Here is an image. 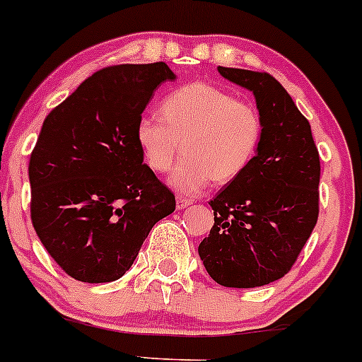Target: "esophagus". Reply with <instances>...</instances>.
<instances>
[{
	"instance_id": "obj_1",
	"label": "esophagus",
	"mask_w": 362,
	"mask_h": 362,
	"mask_svg": "<svg viewBox=\"0 0 362 362\" xmlns=\"http://www.w3.org/2000/svg\"><path fill=\"white\" fill-rule=\"evenodd\" d=\"M190 204H192V199H189V197H184V196L177 197V209H184Z\"/></svg>"
}]
</instances>
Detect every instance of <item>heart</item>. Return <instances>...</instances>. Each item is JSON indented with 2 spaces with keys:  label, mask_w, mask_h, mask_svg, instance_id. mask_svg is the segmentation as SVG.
Returning a JSON list of instances; mask_svg holds the SVG:
<instances>
[{
  "label": "heart",
  "mask_w": 362,
  "mask_h": 362,
  "mask_svg": "<svg viewBox=\"0 0 362 362\" xmlns=\"http://www.w3.org/2000/svg\"><path fill=\"white\" fill-rule=\"evenodd\" d=\"M264 122L252 103L208 82H192L166 94L160 115L139 118L136 139L153 172L172 173L182 192L196 194L213 180L226 184L249 168L261 148Z\"/></svg>",
  "instance_id": "1"
}]
</instances>
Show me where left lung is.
Instances as JSON below:
<instances>
[{"label": "left lung", "mask_w": 362, "mask_h": 362, "mask_svg": "<svg viewBox=\"0 0 362 362\" xmlns=\"http://www.w3.org/2000/svg\"><path fill=\"white\" fill-rule=\"evenodd\" d=\"M218 71L252 90L264 134L249 168L209 201L214 225L199 256L223 287H263L291 272L315 230L320 153L308 118L273 75L225 66Z\"/></svg>", "instance_id": "8db88e82"}]
</instances>
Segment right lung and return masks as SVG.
I'll return each mask as SVG.
<instances>
[{"label": "right lung", "instance_id": "1", "mask_svg": "<svg viewBox=\"0 0 362 362\" xmlns=\"http://www.w3.org/2000/svg\"><path fill=\"white\" fill-rule=\"evenodd\" d=\"M173 78L163 62L106 66L42 123L29 161L30 220L75 280H118L151 228L175 211V194L142 163L136 139L153 93Z\"/></svg>", "mask_w": 362, "mask_h": 362}]
</instances>
